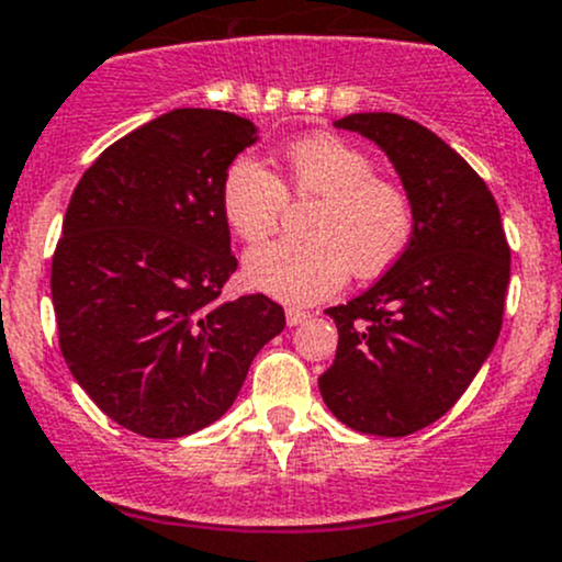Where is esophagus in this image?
<instances>
[{
	"mask_svg": "<svg viewBox=\"0 0 562 562\" xmlns=\"http://www.w3.org/2000/svg\"><path fill=\"white\" fill-rule=\"evenodd\" d=\"M306 317H310V315H306L304 310H288V312H285V321H288V326H301V323H304Z\"/></svg>",
	"mask_w": 562,
	"mask_h": 562,
	"instance_id": "esophagus-1",
	"label": "esophagus"
}]
</instances>
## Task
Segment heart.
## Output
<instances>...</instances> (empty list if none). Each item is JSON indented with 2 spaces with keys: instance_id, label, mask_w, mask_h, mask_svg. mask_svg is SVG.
<instances>
[{
  "instance_id": "heart-1",
  "label": "heart",
  "mask_w": 562,
  "mask_h": 562,
  "mask_svg": "<svg viewBox=\"0 0 562 562\" xmlns=\"http://www.w3.org/2000/svg\"><path fill=\"white\" fill-rule=\"evenodd\" d=\"M296 196H321L306 221L310 239H280L245 256L247 288L282 301L315 304L345 285L350 269L374 277L409 247L415 215L406 191L374 175V161L350 142L312 134L285 153ZM223 217L245 241L274 234L285 188L256 158H236L223 177Z\"/></svg>"
}]
</instances>
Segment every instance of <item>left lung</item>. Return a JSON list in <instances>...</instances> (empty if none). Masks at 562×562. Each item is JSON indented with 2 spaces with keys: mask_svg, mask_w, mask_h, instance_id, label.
<instances>
[{
  "mask_svg": "<svg viewBox=\"0 0 562 562\" xmlns=\"http://www.w3.org/2000/svg\"><path fill=\"white\" fill-rule=\"evenodd\" d=\"M334 126L390 158L415 228L369 291L326 310L339 347L317 385L347 428L395 439L450 412L490 358L512 252L493 193L430 128L393 112H356Z\"/></svg>",
  "mask_w": 562,
  "mask_h": 562,
  "instance_id": "1",
  "label": "left lung"
}]
</instances>
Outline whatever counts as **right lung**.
<instances>
[{
	"mask_svg": "<svg viewBox=\"0 0 562 562\" xmlns=\"http://www.w3.org/2000/svg\"><path fill=\"white\" fill-rule=\"evenodd\" d=\"M258 128L234 112L153 117L86 169L50 266L58 345L123 428L177 439L221 420L285 328L263 293L221 301L236 271L221 188Z\"/></svg>",
	"mask_w": 562,
	"mask_h": 562,
	"instance_id": "1",
	"label": "right lung"
}]
</instances>
